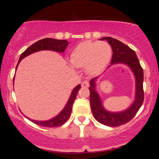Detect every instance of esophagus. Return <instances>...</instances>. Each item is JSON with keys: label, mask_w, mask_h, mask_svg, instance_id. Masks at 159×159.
Listing matches in <instances>:
<instances>
[{"label": "esophagus", "mask_w": 159, "mask_h": 159, "mask_svg": "<svg viewBox=\"0 0 159 159\" xmlns=\"http://www.w3.org/2000/svg\"><path fill=\"white\" fill-rule=\"evenodd\" d=\"M81 86L83 87H89V82L88 80H84L81 83Z\"/></svg>", "instance_id": "obj_1"}]
</instances>
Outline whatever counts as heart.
<instances>
[{
    "label": "heart",
    "instance_id": "1",
    "mask_svg": "<svg viewBox=\"0 0 159 159\" xmlns=\"http://www.w3.org/2000/svg\"><path fill=\"white\" fill-rule=\"evenodd\" d=\"M111 57L112 48L108 42L86 41L74 48L71 62L74 66L86 67L89 74H96L105 68Z\"/></svg>",
    "mask_w": 159,
    "mask_h": 159
}]
</instances>
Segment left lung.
<instances>
[{"label":"left lung","instance_id":"1","mask_svg":"<svg viewBox=\"0 0 159 159\" xmlns=\"http://www.w3.org/2000/svg\"><path fill=\"white\" fill-rule=\"evenodd\" d=\"M106 39L113 50L111 66L123 63L128 66L133 72L136 80L135 98L132 105L121 112H110L104 109L99 94L96 91V81L98 77L90 80V106L94 118L98 122L108 126L116 127L126 124L135 116L142 105L144 100L143 88V71L135 52L130 47L119 40L110 37H105L100 40Z\"/></svg>","mask_w":159,"mask_h":159}]
</instances>
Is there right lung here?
<instances>
[{
    "instance_id": "right-lung-1",
    "label": "right lung",
    "mask_w": 159,
    "mask_h": 159,
    "mask_svg": "<svg viewBox=\"0 0 159 159\" xmlns=\"http://www.w3.org/2000/svg\"><path fill=\"white\" fill-rule=\"evenodd\" d=\"M67 45H68V42L67 40L64 39H56L53 38H44L39 41L36 42L35 43H33L31 46H30L28 48H26L25 51H24L21 55H20L19 61L16 67V71L17 70L20 62L21 61L22 59L25 57H27L28 55H31L32 53H34L36 52L40 51V50H53V51L58 52H63L65 51L66 48H67ZM14 78L13 77V82L14 83ZM80 89V85H78L74 87V89L72 90V93L70 96V98L67 101V104H66L65 107L63 108V109L61 111L59 114L55 117H53L52 119L47 120V121H37L33 120L31 119H29L26 116H25L26 118H28L29 120L33 121V123L38 125L40 126H44V127H57L59 126H61L65 122H66L67 120L69 119L70 116L71 112H72V106L74 100H75L77 93L79 92V90Z\"/></svg>"
}]
</instances>
